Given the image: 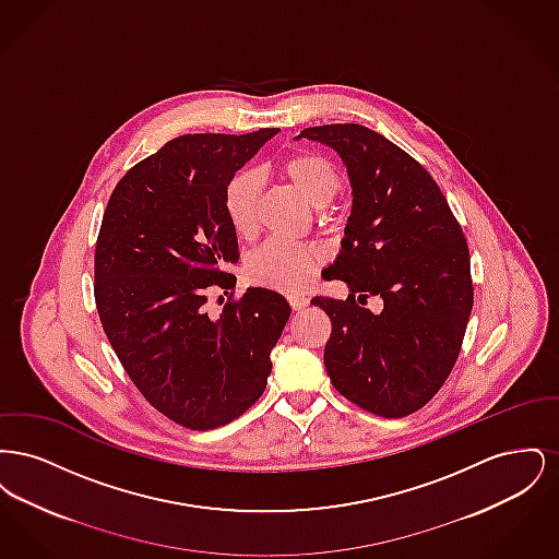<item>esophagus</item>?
Here are the masks:
<instances>
[{
  "mask_svg": "<svg viewBox=\"0 0 559 559\" xmlns=\"http://www.w3.org/2000/svg\"><path fill=\"white\" fill-rule=\"evenodd\" d=\"M289 304H292V308L295 312H299V310H304V308L308 306V299H306L304 295H292V297H289Z\"/></svg>",
  "mask_w": 559,
  "mask_h": 559,
  "instance_id": "1",
  "label": "esophagus"
}]
</instances>
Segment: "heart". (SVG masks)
<instances>
[{"label": "heart", "instance_id": "1", "mask_svg": "<svg viewBox=\"0 0 559 559\" xmlns=\"http://www.w3.org/2000/svg\"><path fill=\"white\" fill-rule=\"evenodd\" d=\"M283 176L297 188L312 207H324L342 188L337 167L319 153H297L281 165ZM262 174L258 169H240L224 188V213L240 239L258 233V203ZM317 267V255L299 245L285 240H267L247 260L251 283L274 292L297 293L306 289Z\"/></svg>", "mask_w": 559, "mask_h": 559}]
</instances>
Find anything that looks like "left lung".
Masks as SVG:
<instances>
[{"mask_svg": "<svg viewBox=\"0 0 559 559\" xmlns=\"http://www.w3.org/2000/svg\"><path fill=\"white\" fill-rule=\"evenodd\" d=\"M297 138L346 163L352 212L337 260L324 272L347 299L314 297L331 319L324 367L335 390L372 415L424 408L449 379L474 306L469 249L442 190L408 153L358 123L308 128ZM384 299L372 316L355 301Z\"/></svg>", "mask_w": 559, "mask_h": 559, "instance_id": "1", "label": "left lung"}]
</instances>
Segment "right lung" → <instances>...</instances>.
<instances>
[{
    "label": "right lung",
    "mask_w": 559,
    "mask_h": 559,
    "mask_svg": "<svg viewBox=\"0 0 559 559\" xmlns=\"http://www.w3.org/2000/svg\"><path fill=\"white\" fill-rule=\"evenodd\" d=\"M276 133L174 138L119 180L103 215L94 255L103 329L142 396L188 429L226 426L255 404L292 314L264 287L207 310L212 287L237 285L224 270L239 262L224 188Z\"/></svg>",
    "instance_id": "right-lung-1"
}]
</instances>
